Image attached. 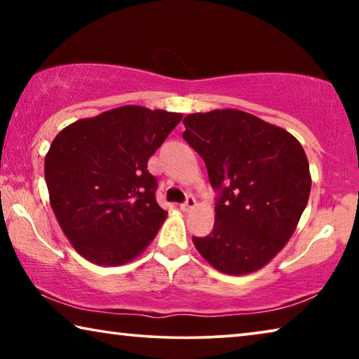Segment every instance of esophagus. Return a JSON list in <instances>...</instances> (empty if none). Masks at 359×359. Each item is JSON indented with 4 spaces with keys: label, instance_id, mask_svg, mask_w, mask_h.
Listing matches in <instances>:
<instances>
[{
    "label": "esophagus",
    "instance_id": "34e87169",
    "mask_svg": "<svg viewBox=\"0 0 359 359\" xmlns=\"http://www.w3.org/2000/svg\"><path fill=\"white\" fill-rule=\"evenodd\" d=\"M194 205H196V199H194L193 196H187L185 203L180 204V209L184 212H190L194 208Z\"/></svg>",
    "mask_w": 359,
    "mask_h": 359
}]
</instances>
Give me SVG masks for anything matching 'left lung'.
Segmentation results:
<instances>
[{
	"instance_id": "8db88e82",
	"label": "left lung",
	"mask_w": 359,
	"mask_h": 359,
	"mask_svg": "<svg viewBox=\"0 0 359 359\" xmlns=\"http://www.w3.org/2000/svg\"><path fill=\"white\" fill-rule=\"evenodd\" d=\"M184 139L208 168L218 193L215 223L196 250L220 272L261 269L294 233L312 179L299 141L287 130L236 109L184 118Z\"/></svg>"
}]
</instances>
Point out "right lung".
Wrapping results in <instances>:
<instances>
[{
    "instance_id": "obj_1",
    "label": "right lung",
    "mask_w": 359,
    "mask_h": 359,
    "mask_svg": "<svg viewBox=\"0 0 359 359\" xmlns=\"http://www.w3.org/2000/svg\"><path fill=\"white\" fill-rule=\"evenodd\" d=\"M182 114L121 106L77 120L58 133L46 155L50 205L83 258L120 266L141 255L168 215L155 199L149 158Z\"/></svg>"
}]
</instances>
